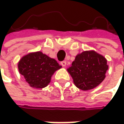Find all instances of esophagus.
I'll list each match as a JSON object with an SVG mask.
<instances>
[{
  "mask_svg": "<svg viewBox=\"0 0 124 124\" xmlns=\"http://www.w3.org/2000/svg\"><path fill=\"white\" fill-rule=\"evenodd\" d=\"M61 64H62V66H66V65H67V63H66V62H65V61L62 62Z\"/></svg>",
  "mask_w": 124,
  "mask_h": 124,
  "instance_id": "obj_1",
  "label": "esophagus"
}]
</instances>
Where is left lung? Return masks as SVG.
<instances>
[{
  "label": "left lung",
  "instance_id": "1",
  "mask_svg": "<svg viewBox=\"0 0 124 124\" xmlns=\"http://www.w3.org/2000/svg\"><path fill=\"white\" fill-rule=\"evenodd\" d=\"M18 67L19 73L24 77L29 85L36 88L46 87L55 71L62 68L54 59L41 51L23 56Z\"/></svg>",
  "mask_w": 124,
  "mask_h": 124
}]
</instances>
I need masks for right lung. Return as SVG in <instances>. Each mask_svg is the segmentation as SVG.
Here are the masks:
<instances>
[{"label": "right lung", "instance_id": "1", "mask_svg": "<svg viewBox=\"0 0 124 124\" xmlns=\"http://www.w3.org/2000/svg\"><path fill=\"white\" fill-rule=\"evenodd\" d=\"M108 68L106 59L94 51L78 54L68 71L74 85L83 91L92 89L101 84Z\"/></svg>", "mask_w": 124, "mask_h": 124}]
</instances>
